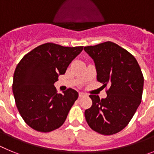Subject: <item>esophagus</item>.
<instances>
[{
  "mask_svg": "<svg viewBox=\"0 0 154 154\" xmlns=\"http://www.w3.org/2000/svg\"><path fill=\"white\" fill-rule=\"evenodd\" d=\"M86 96V94L84 93V92H79V97H83V96Z\"/></svg>",
  "mask_w": 154,
  "mask_h": 154,
  "instance_id": "34e87169",
  "label": "esophagus"
}]
</instances>
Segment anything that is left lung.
I'll list each match as a JSON object with an SVG mask.
<instances>
[{
    "instance_id": "1",
    "label": "left lung",
    "mask_w": 154,
    "mask_h": 154,
    "mask_svg": "<svg viewBox=\"0 0 154 154\" xmlns=\"http://www.w3.org/2000/svg\"><path fill=\"white\" fill-rule=\"evenodd\" d=\"M84 50L95 63L98 81L109 85L106 98L89 96L92 105L85 111V119L94 131L112 135L127 126L140 104L144 82L140 67L133 55L113 42Z\"/></svg>"
}]
</instances>
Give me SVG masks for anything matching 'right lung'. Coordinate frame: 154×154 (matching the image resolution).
<instances>
[{
    "instance_id": "add662e5",
    "label": "right lung",
    "mask_w": 154,
    "mask_h": 154,
    "mask_svg": "<svg viewBox=\"0 0 154 154\" xmlns=\"http://www.w3.org/2000/svg\"><path fill=\"white\" fill-rule=\"evenodd\" d=\"M82 50V46L45 43L20 61L14 74L12 90L17 109L30 127L47 133L63 124L79 93L72 89L57 93L54 84Z\"/></svg>"
}]
</instances>
